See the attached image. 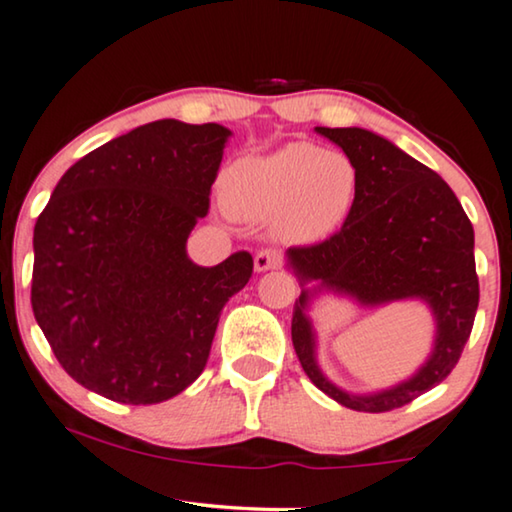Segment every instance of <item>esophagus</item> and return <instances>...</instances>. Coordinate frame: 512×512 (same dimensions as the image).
<instances>
[{
	"instance_id": "34e87169",
	"label": "esophagus",
	"mask_w": 512,
	"mask_h": 512,
	"mask_svg": "<svg viewBox=\"0 0 512 512\" xmlns=\"http://www.w3.org/2000/svg\"><path fill=\"white\" fill-rule=\"evenodd\" d=\"M278 262H280V255L276 253V250H271V248L259 250V253L255 255V271L262 273V271L276 269Z\"/></svg>"
}]
</instances>
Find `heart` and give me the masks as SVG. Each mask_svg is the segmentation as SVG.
Here are the masks:
<instances>
[{"instance_id": "1", "label": "heart", "mask_w": 512, "mask_h": 512, "mask_svg": "<svg viewBox=\"0 0 512 512\" xmlns=\"http://www.w3.org/2000/svg\"><path fill=\"white\" fill-rule=\"evenodd\" d=\"M359 192L355 162L341 150L292 141L250 155L222 174V204L236 220L266 222L283 241L320 243L350 218Z\"/></svg>"}]
</instances>
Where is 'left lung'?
Returning a JSON list of instances; mask_svg holds the SVG:
<instances>
[{"instance_id": "1", "label": "left lung", "mask_w": 512, "mask_h": 512, "mask_svg": "<svg viewBox=\"0 0 512 512\" xmlns=\"http://www.w3.org/2000/svg\"><path fill=\"white\" fill-rule=\"evenodd\" d=\"M355 162L359 192L341 232L327 241L285 253L299 278L292 343L311 383L345 408L385 413L420 397L448 378L469 341L478 311L473 225L436 171L399 146L362 127H315ZM322 291L355 298L360 305L420 298L437 322L435 348L408 381L387 391L352 395L321 373L314 357L310 301Z\"/></svg>"}]
</instances>
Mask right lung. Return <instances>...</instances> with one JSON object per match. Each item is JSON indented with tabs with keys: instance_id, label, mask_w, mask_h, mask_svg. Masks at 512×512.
<instances>
[{
	"instance_id": "obj_1",
	"label": "right lung",
	"mask_w": 512,
	"mask_h": 512,
	"mask_svg": "<svg viewBox=\"0 0 512 512\" xmlns=\"http://www.w3.org/2000/svg\"><path fill=\"white\" fill-rule=\"evenodd\" d=\"M232 132L155 120L81 157L34 225L32 311L57 362L102 397L146 406L204 371L220 311L253 276L246 250L215 266L187 236Z\"/></svg>"
}]
</instances>
